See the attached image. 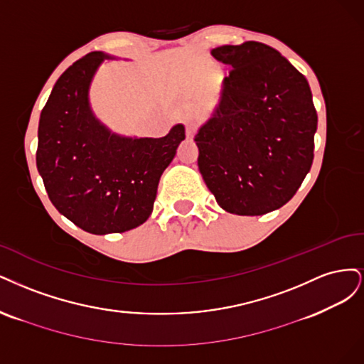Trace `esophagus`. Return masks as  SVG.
Instances as JSON below:
<instances>
[{
  "label": "esophagus",
  "mask_w": 364,
  "mask_h": 364,
  "mask_svg": "<svg viewBox=\"0 0 364 364\" xmlns=\"http://www.w3.org/2000/svg\"><path fill=\"white\" fill-rule=\"evenodd\" d=\"M196 128H198V124L195 119H189L186 122V134L187 137H193L195 133H196Z\"/></svg>",
  "instance_id": "34e87169"
}]
</instances>
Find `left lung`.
<instances>
[{
	"instance_id": "1",
	"label": "left lung",
	"mask_w": 364,
	"mask_h": 364,
	"mask_svg": "<svg viewBox=\"0 0 364 364\" xmlns=\"http://www.w3.org/2000/svg\"><path fill=\"white\" fill-rule=\"evenodd\" d=\"M231 66L219 104L195 136L198 168L225 212L260 216L283 207L313 163L318 113L307 78L262 42L222 45Z\"/></svg>"
}]
</instances>
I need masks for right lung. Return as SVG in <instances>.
<instances>
[{"instance_id": "1", "label": "right lung", "mask_w": 364, "mask_h": 364, "mask_svg": "<svg viewBox=\"0 0 364 364\" xmlns=\"http://www.w3.org/2000/svg\"><path fill=\"white\" fill-rule=\"evenodd\" d=\"M113 55L80 58L55 81L41 113L36 165L53 205L92 234L133 230L152 213L163 171L183 142L184 125L165 137L113 133L92 112L89 89Z\"/></svg>"}]
</instances>
